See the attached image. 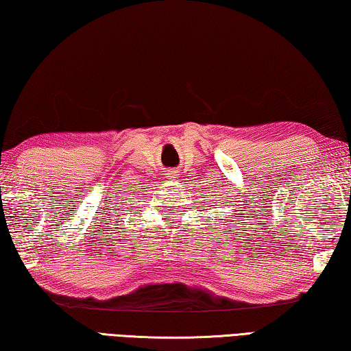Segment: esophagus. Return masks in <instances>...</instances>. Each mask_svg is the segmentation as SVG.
I'll return each mask as SVG.
<instances>
[{"label":"esophagus","instance_id":"34e87169","mask_svg":"<svg viewBox=\"0 0 351 351\" xmlns=\"http://www.w3.org/2000/svg\"><path fill=\"white\" fill-rule=\"evenodd\" d=\"M177 171L176 169H168V171H165V177L166 179H169V180H176L177 179Z\"/></svg>","mask_w":351,"mask_h":351}]
</instances>
